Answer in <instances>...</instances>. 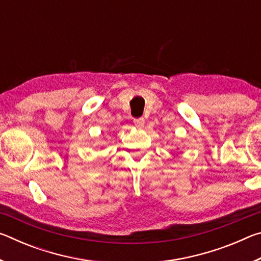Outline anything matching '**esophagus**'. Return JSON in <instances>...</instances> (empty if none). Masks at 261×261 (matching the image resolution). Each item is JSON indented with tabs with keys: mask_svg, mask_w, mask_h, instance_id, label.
<instances>
[{
	"mask_svg": "<svg viewBox=\"0 0 261 261\" xmlns=\"http://www.w3.org/2000/svg\"><path fill=\"white\" fill-rule=\"evenodd\" d=\"M135 125L137 127H139V129H141V127H144V125H145V120H144L143 117L136 118V120H135Z\"/></svg>",
	"mask_w": 261,
	"mask_h": 261,
	"instance_id": "esophagus-1",
	"label": "esophagus"
}]
</instances>
